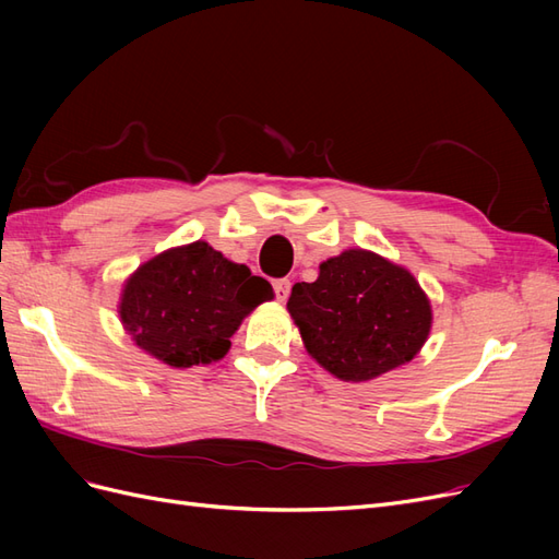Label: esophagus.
<instances>
[{
    "mask_svg": "<svg viewBox=\"0 0 559 559\" xmlns=\"http://www.w3.org/2000/svg\"><path fill=\"white\" fill-rule=\"evenodd\" d=\"M273 286H275V296H277L280 302L289 298V294H292V282L289 280H275Z\"/></svg>",
    "mask_w": 559,
    "mask_h": 559,
    "instance_id": "1",
    "label": "esophagus"
}]
</instances>
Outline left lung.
Segmentation results:
<instances>
[{"instance_id": "1", "label": "left lung", "mask_w": 559, "mask_h": 559, "mask_svg": "<svg viewBox=\"0 0 559 559\" xmlns=\"http://www.w3.org/2000/svg\"><path fill=\"white\" fill-rule=\"evenodd\" d=\"M310 357L345 382H368L413 361L431 333V300L408 267L368 249L319 263L286 302Z\"/></svg>"}]
</instances>
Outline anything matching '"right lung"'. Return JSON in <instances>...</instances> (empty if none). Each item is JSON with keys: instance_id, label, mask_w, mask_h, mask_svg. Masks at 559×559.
I'll use <instances>...</instances> for the list:
<instances>
[{"instance_id": "obj_1", "label": "right lung", "mask_w": 559, "mask_h": 559, "mask_svg": "<svg viewBox=\"0 0 559 559\" xmlns=\"http://www.w3.org/2000/svg\"><path fill=\"white\" fill-rule=\"evenodd\" d=\"M273 286L210 242L173 247L123 282L118 317L148 357L173 368L222 361L247 314L273 300Z\"/></svg>"}]
</instances>
